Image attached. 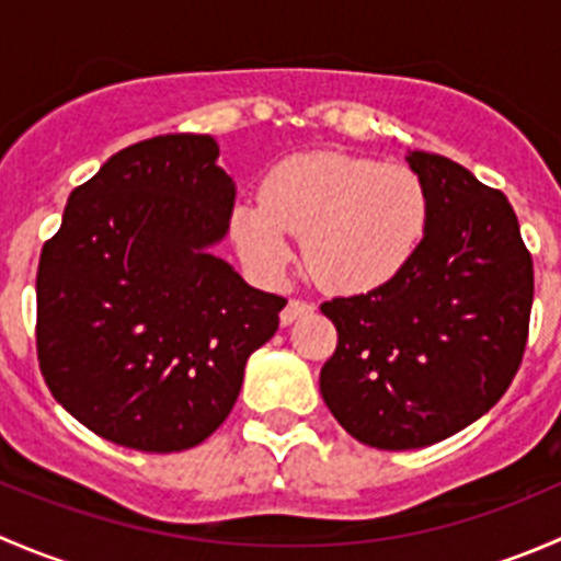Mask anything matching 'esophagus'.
Returning <instances> with one entry per match:
<instances>
[{"label":"esophagus","instance_id":"esophagus-1","mask_svg":"<svg viewBox=\"0 0 561 561\" xmlns=\"http://www.w3.org/2000/svg\"><path fill=\"white\" fill-rule=\"evenodd\" d=\"M312 309L314 307L309 301H298V298H290V301H287V307L282 309V314H279L282 325H290V322H296L298 317L309 314V312H312Z\"/></svg>","mask_w":561,"mask_h":561}]
</instances>
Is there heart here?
<instances>
[{"mask_svg":"<svg viewBox=\"0 0 561 561\" xmlns=\"http://www.w3.org/2000/svg\"><path fill=\"white\" fill-rule=\"evenodd\" d=\"M426 179L399 162L314 151L282 160L265 173L260 203L230 214L241 260L274 279L304 239L309 271L339 293L382 290L417 257L432 230Z\"/></svg>","mask_w":561,"mask_h":561,"instance_id":"heart-1","label":"heart"}]
</instances>
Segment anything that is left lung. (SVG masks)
Here are the masks:
<instances>
[{
    "label": "left lung",
    "instance_id": "8db88e82",
    "mask_svg": "<svg viewBox=\"0 0 561 561\" xmlns=\"http://www.w3.org/2000/svg\"><path fill=\"white\" fill-rule=\"evenodd\" d=\"M434 217L410 268L320 312L339 342L320 393L342 428L380 450L454 437L505 396L529 336L535 271L500 190L448 157L410 151Z\"/></svg>",
    "mask_w": 561,
    "mask_h": 561
}]
</instances>
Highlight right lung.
<instances>
[{
	"instance_id": "add662e5",
	"label": "right lung",
	"mask_w": 561,
	"mask_h": 561,
	"mask_svg": "<svg viewBox=\"0 0 561 561\" xmlns=\"http://www.w3.org/2000/svg\"><path fill=\"white\" fill-rule=\"evenodd\" d=\"M211 135L127 146L67 201L37 268V358L54 399L107 443L173 454L211 437L287 298L208 249L233 179Z\"/></svg>"
}]
</instances>
